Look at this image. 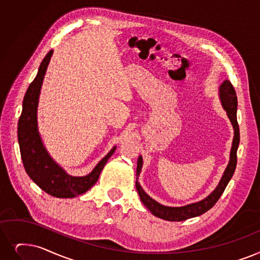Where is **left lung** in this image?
<instances>
[{"label":"left lung","instance_id":"left-lung-1","mask_svg":"<svg viewBox=\"0 0 260 260\" xmlns=\"http://www.w3.org/2000/svg\"><path fill=\"white\" fill-rule=\"evenodd\" d=\"M219 98H220L221 105L223 109L226 111V115L233 125L234 138H233L232 149L230 153L229 165L226 169L224 170V173L220 179L218 186L214 188L212 192L208 194L205 199H203L196 203H191V204H187L185 206H180V207L166 206L160 204V203H158L145 192L139 183L138 179L141 173L143 160H142L141 155L138 157L137 171H136V189L138 191V194L140 197L142 204L148 208L155 217L160 218L162 220H167V221H184L190 218L201 216V214L206 212L214 204H216L217 201L222 196L223 191L230 183L231 178L233 177L236 165H237V150H238V145L240 141V133H239L238 122H237V106H238V102H237V95H236L235 89L229 80H225L220 85Z\"/></svg>","mask_w":260,"mask_h":260}]
</instances>
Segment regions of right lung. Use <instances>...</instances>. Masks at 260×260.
Here are the masks:
<instances>
[{
    "instance_id": "1",
    "label": "right lung",
    "mask_w": 260,
    "mask_h": 260,
    "mask_svg": "<svg viewBox=\"0 0 260 260\" xmlns=\"http://www.w3.org/2000/svg\"><path fill=\"white\" fill-rule=\"evenodd\" d=\"M52 55L53 50L41 61L35 80L26 90L18 122V141L24 169L32 182L52 197L72 199L85 193L96 183L101 171L117 146H114L85 176L70 175L51 157L39 134L37 111L42 83Z\"/></svg>"
}]
</instances>
